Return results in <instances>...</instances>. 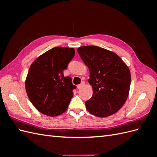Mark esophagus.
<instances>
[{
    "instance_id": "1",
    "label": "esophagus",
    "mask_w": 157,
    "mask_h": 157,
    "mask_svg": "<svg viewBox=\"0 0 157 157\" xmlns=\"http://www.w3.org/2000/svg\"><path fill=\"white\" fill-rule=\"evenodd\" d=\"M84 84H85L84 82H81V84H79V85H78V86H77V88H78V89H80V88H81L82 86H84Z\"/></svg>"
}]
</instances>
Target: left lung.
Segmentation results:
<instances>
[{"instance_id": "obj_1", "label": "left lung", "mask_w": 157, "mask_h": 157, "mask_svg": "<svg viewBox=\"0 0 157 157\" xmlns=\"http://www.w3.org/2000/svg\"><path fill=\"white\" fill-rule=\"evenodd\" d=\"M77 52L89 69L88 82L93 90L92 97L85 103L88 111L98 117L116 113L129 95V68L117 54L101 47L84 46Z\"/></svg>"}]
</instances>
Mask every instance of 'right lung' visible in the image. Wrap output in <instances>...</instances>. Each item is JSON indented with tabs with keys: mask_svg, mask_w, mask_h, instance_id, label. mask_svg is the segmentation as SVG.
Instances as JSON below:
<instances>
[{
	"mask_svg": "<svg viewBox=\"0 0 157 157\" xmlns=\"http://www.w3.org/2000/svg\"><path fill=\"white\" fill-rule=\"evenodd\" d=\"M75 54L73 48L55 47L33 61L25 79L29 100L38 111L49 117L65 113L73 96L76 86L63 70Z\"/></svg>",
	"mask_w": 157,
	"mask_h": 157,
	"instance_id": "obj_1",
	"label": "right lung"
}]
</instances>
